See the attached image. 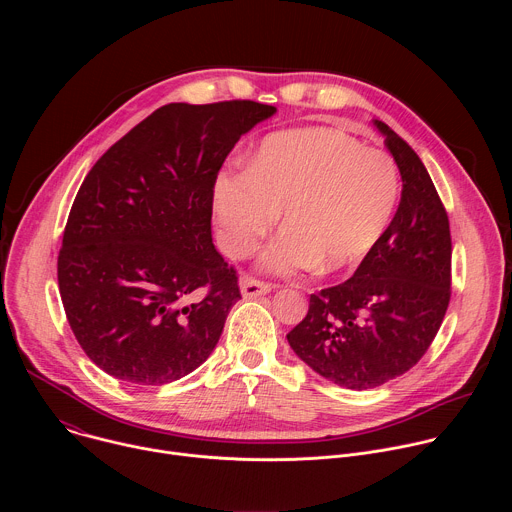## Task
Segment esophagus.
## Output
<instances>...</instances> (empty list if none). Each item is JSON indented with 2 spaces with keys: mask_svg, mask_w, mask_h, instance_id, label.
<instances>
[{
  "mask_svg": "<svg viewBox=\"0 0 512 512\" xmlns=\"http://www.w3.org/2000/svg\"><path fill=\"white\" fill-rule=\"evenodd\" d=\"M239 287H241V296L243 298H259V296H267L271 291L269 283L257 281L253 277H241L239 279Z\"/></svg>",
  "mask_w": 512,
  "mask_h": 512,
  "instance_id": "1",
  "label": "esophagus"
}]
</instances>
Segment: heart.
I'll return each instance as SVG.
<instances>
[{
	"mask_svg": "<svg viewBox=\"0 0 512 512\" xmlns=\"http://www.w3.org/2000/svg\"><path fill=\"white\" fill-rule=\"evenodd\" d=\"M401 196L395 160L338 129L314 127L265 137L247 170L214 182L223 247L251 255L283 210L285 231L261 257L275 275L320 265L336 273L360 265L385 237Z\"/></svg>",
	"mask_w": 512,
	"mask_h": 512,
	"instance_id": "b5f03b06",
	"label": "heart"
}]
</instances>
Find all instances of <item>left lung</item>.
Instances as JSON below:
<instances>
[{
	"label": "left lung",
	"instance_id": "left-lung-1",
	"mask_svg": "<svg viewBox=\"0 0 512 512\" xmlns=\"http://www.w3.org/2000/svg\"><path fill=\"white\" fill-rule=\"evenodd\" d=\"M373 125L403 180L399 208L354 275L312 294L306 318L287 334L312 371L354 391L385 385L415 367L452 294L448 212L409 143L379 119Z\"/></svg>",
	"mask_w": 512,
	"mask_h": 512
}]
</instances>
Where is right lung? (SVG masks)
<instances>
[{
	"instance_id": "add662e5",
	"label": "right lung",
	"mask_w": 512,
	"mask_h": 512,
	"mask_svg": "<svg viewBox=\"0 0 512 512\" xmlns=\"http://www.w3.org/2000/svg\"><path fill=\"white\" fill-rule=\"evenodd\" d=\"M275 107L170 103L99 158L72 202L58 289L85 354L131 385L198 369L241 300L212 243L214 182L235 143Z\"/></svg>"
}]
</instances>
